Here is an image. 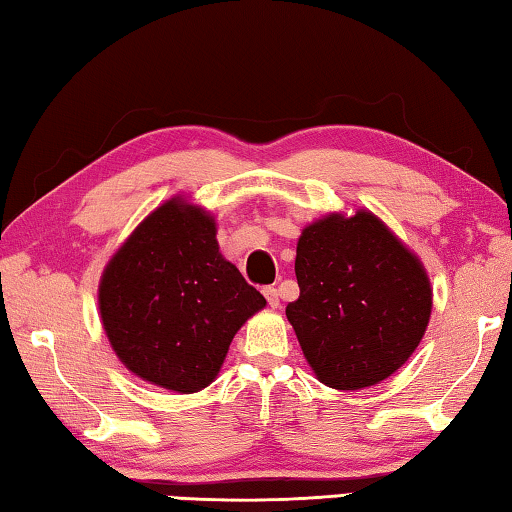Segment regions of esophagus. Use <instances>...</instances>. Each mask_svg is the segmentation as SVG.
<instances>
[{"label": "esophagus", "mask_w": 512, "mask_h": 512, "mask_svg": "<svg viewBox=\"0 0 512 512\" xmlns=\"http://www.w3.org/2000/svg\"><path fill=\"white\" fill-rule=\"evenodd\" d=\"M263 294H265L267 303H270V308H279V303H281V299H279V290H276V288H265V290H263Z\"/></svg>", "instance_id": "34e87169"}]
</instances>
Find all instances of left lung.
I'll list each match as a JSON object with an SVG mask.
<instances>
[{
    "label": "left lung",
    "mask_w": 512,
    "mask_h": 512,
    "mask_svg": "<svg viewBox=\"0 0 512 512\" xmlns=\"http://www.w3.org/2000/svg\"><path fill=\"white\" fill-rule=\"evenodd\" d=\"M299 299L285 315L319 382L373 387L405 364L432 315V285L416 254L360 209L308 224L297 245Z\"/></svg>",
    "instance_id": "obj_1"
}]
</instances>
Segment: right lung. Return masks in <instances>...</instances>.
I'll list each match as a JSON object with an SVG mask.
<instances>
[{
	"label": "right lung",
	"instance_id": "1",
	"mask_svg": "<svg viewBox=\"0 0 512 512\" xmlns=\"http://www.w3.org/2000/svg\"><path fill=\"white\" fill-rule=\"evenodd\" d=\"M265 303L222 258L213 215L184 197L157 206L132 231L98 285L116 357L141 380L177 393L209 387L233 335Z\"/></svg>",
	"mask_w": 512,
	"mask_h": 512
}]
</instances>
